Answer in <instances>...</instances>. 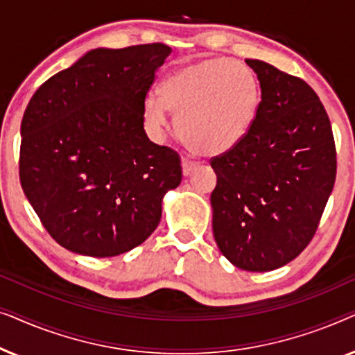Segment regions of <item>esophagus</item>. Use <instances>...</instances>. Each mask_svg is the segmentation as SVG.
I'll list each match as a JSON object with an SVG mask.
<instances>
[{
  "label": "esophagus",
  "mask_w": 355,
  "mask_h": 355,
  "mask_svg": "<svg viewBox=\"0 0 355 355\" xmlns=\"http://www.w3.org/2000/svg\"><path fill=\"white\" fill-rule=\"evenodd\" d=\"M197 168V162H193V159L184 157L182 158V173L184 176H189V174H192L193 169Z\"/></svg>",
  "instance_id": "34e87169"
}]
</instances>
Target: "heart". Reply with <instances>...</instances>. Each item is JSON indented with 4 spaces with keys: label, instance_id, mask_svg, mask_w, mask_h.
I'll use <instances>...</instances> for the list:
<instances>
[{
    "label": "heart",
    "instance_id": "obj_1",
    "mask_svg": "<svg viewBox=\"0 0 355 355\" xmlns=\"http://www.w3.org/2000/svg\"><path fill=\"white\" fill-rule=\"evenodd\" d=\"M259 103L260 85L249 66L230 58H208L171 72L163 80L162 96L145 98L144 113L162 130L173 111L192 152L220 155L245 137Z\"/></svg>",
    "mask_w": 355,
    "mask_h": 355
}]
</instances>
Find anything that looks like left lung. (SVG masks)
Returning <instances> with one entry per match:
<instances>
[{"instance_id":"1","label":"left lung","mask_w":355,"mask_h":355,"mask_svg":"<svg viewBox=\"0 0 355 355\" xmlns=\"http://www.w3.org/2000/svg\"><path fill=\"white\" fill-rule=\"evenodd\" d=\"M261 100L245 137L213 157V236L247 271L294 260L313 239L336 179L331 123L312 87L259 60Z\"/></svg>"}]
</instances>
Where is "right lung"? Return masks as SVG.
Wrapping results in <instances>:
<instances>
[{
	"instance_id": "obj_1",
	"label": "right lung",
	"mask_w": 355,
	"mask_h": 355,
	"mask_svg": "<svg viewBox=\"0 0 355 355\" xmlns=\"http://www.w3.org/2000/svg\"><path fill=\"white\" fill-rule=\"evenodd\" d=\"M171 53L163 43L96 48L38 87L21 124L19 179L53 239L114 257L157 230L182 179L176 150L144 129V103Z\"/></svg>"
}]
</instances>
